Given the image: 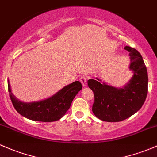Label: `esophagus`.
I'll use <instances>...</instances> for the list:
<instances>
[{
  "label": "esophagus",
  "instance_id": "obj_1",
  "mask_svg": "<svg viewBox=\"0 0 157 157\" xmlns=\"http://www.w3.org/2000/svg\"><path fill=\"white\" fill-rule=\"evenodd\" d=\"M80 82H81V83L82 84V85L84 86V87L87 86V78H86L85 75H82V76L81 77Z\"/></svg>",
  "mask_w": 157,
  "mask_h": 157
}]
</instances>
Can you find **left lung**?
Here are the masks:
<instances>
[{
    "mask_svg": "<svg viewBox=\"0 0 157 157\" xmlns=\"http://www.w3.org/2000/svg\"><path fill=\"white\" fill-rule=\"evenodd\" d=\"M129 52V70L133 75L122 87H115L96 78L87 84L94 94L92 111L97 117L107 122H119L133 115L145 101L148 88L146 66L141 54L135 48L125 46Z\"/></svg>",
    "mask_w": 157,
    "mask_h": 157,
    "instance_id": "obj_1",
    "label": "left lung"
}]
</instances>
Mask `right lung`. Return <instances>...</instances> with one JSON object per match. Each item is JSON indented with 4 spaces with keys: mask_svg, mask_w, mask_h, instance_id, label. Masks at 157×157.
<instances>
[{
    "mask_svg": "<svg viewBox=\"0 0 157 157\" xmlns=\"http://www.w3.org/2000/svg\"><path fill=\"white\" fill-rule=\"evenodd\" d=\"M7 83L10 97L16 110L26 118L42 122H53L61 118L70 109L76 94L82 89L81 82L76 81L48 98L37 102H25L13 95L9 80Z\"/></svg>",
    "mask_w": 157,
    "mask_h": 157,
    "instance_id": "add662e5",
    "label": "right lung"
}]
</instances>
